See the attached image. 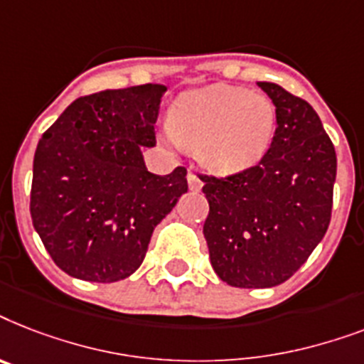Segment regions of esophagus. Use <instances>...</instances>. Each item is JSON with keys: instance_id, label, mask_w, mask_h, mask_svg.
<instances>
[{"instance_id": "1", "label": "esophagus", "mask_w": 364, "mask_h": 364, "mask_svg": "<svg viewBox=\"0 0 364 364\" xmlns=\"http://www.w3.org/2000/svg\"><path fill=\"white\" fill-rule=\"evenodd\" d=\"M188 186H190L191 191H199L200 188H203V180H200L193 171H190V173H188Z\"/></svg>"}]
</instances>
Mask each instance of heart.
Returning <instances> with one entry per match:
<instances>
[{"instance_id": "obj_1", "label": "heart", "mask_w": 364, "mask_h": 364, "mask_svg": "<svg viewBox=\"0 0 364 364\" xmlns=\"http://www.w3.org/2000/svg\"><path fill=\"white\" fill-rule=\"evenodd\" d=\"M171 135L197 152L214 173H237L257 164L276 129V109L263 94L216 84L193 90L171 109Z\"/></svg>"}]
</instances>
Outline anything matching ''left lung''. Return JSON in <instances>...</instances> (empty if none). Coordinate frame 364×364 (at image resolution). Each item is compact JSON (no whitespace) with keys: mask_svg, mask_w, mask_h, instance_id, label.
Returning a JSON list of instances; mask_svg holds the SVG:
<instances>
[{"mask_svg":"<svg viewBox=\"0 0 364 364\" xmlns=\"http://www.w3.org/2000/svg\"><path fill=\"white\" fill-rule=\"evenodd\" d=\"M257 86L276 107L270 148L240 173L199 174L212 269L244 289L274 287L301 269L329 228L336 178V152L316 110L278 84Z\"/></svg>","mask_w":364,"mask_h":364,"instance_id":"obj_1","label":"left lung"}]
</instances>
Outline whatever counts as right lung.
Here are the masks:
<instances>
[{
	"instance_id": "1",
	"label": "right lung",
	"mask_w": 364,
	"mask_h": 364,
	"mask_svg": "<svg viewBox=\"0 0 364 364\" xmlns=\"http://www.w3.org/2000/svg\"><path fill=\"white\" fill-rule=\"evenodd\" d=\"M161 84L103 90L73 101L41 136L30 212L54 263L86 282L124 280L146 255L154 228L188 191L184 167L152 174Z\"/></svg>"
}]
</instances>
